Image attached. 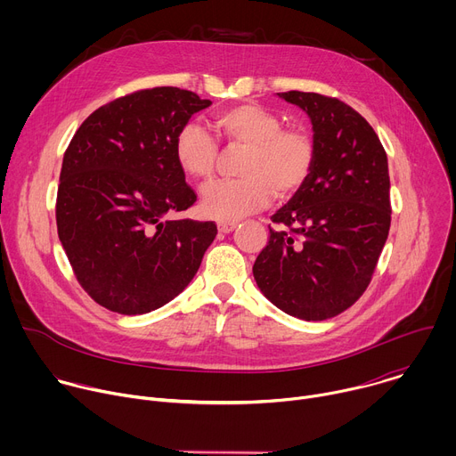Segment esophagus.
I'll return each mask as SVG.
<instances>
[{"mask_svg": "<svg viewBox=\"0 0 456 456\" xmlns=\"http://www.w3.org/2000/svg\"><path fill=\"white\" fill-rule=\"evenodd\" d=\"M234 227H236V224H234V222H218V231H220V232H224V234L232 232V231H234Z\"/></svg>", "mask_w": 456, "mask_h": 456, "instance_id": "obj_1", "label": "esophagus"}]
</instances>
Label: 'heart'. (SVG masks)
Wrapping results in <instances>:
<instances>
[{
    "label": "heart",
    "mask_w": 456,
    "mask_h": 456,
    "mask_svg": "<svg viewBox=\"0 0 456 456\" xmlns=\"http://www.w3.org/2000/svg\"><path fill=\"white\" fill-rule=\"evenodd\" d=\"M218 137L227 148H245L232 180H220L204 189L202 209L222 222L240 220L278 197L296 192L310 176L315 148L308 134L283 127L281 118L265 106L238 104L215 115ZM220 148L202 126L187 122L175 139L180 169L199 182L215 175Z\"/></svg>",
    "instance_id": "b5f03b06"
}]
</instances>
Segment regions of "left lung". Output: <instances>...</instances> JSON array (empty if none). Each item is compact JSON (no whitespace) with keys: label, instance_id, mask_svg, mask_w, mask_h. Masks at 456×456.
Here are the masks:
<instances>
[{"label":"left lung","instance_id":"obj_1","mask_svg":"<svg viewBox=\"0 0 456 456\" xmlns=\"http://www.w3.org/2000/svg\"><path fill=\"white\" fill-rule=\"evenodd\" d=\"M310 117L314 166L289 204L273 215L252 274L289 315L330 319L366 290L386 243L392 206L386 151L366 118L336 97L278 94Z\"/></svg>","mask_w":456,"mask_h":456}]
</instances>
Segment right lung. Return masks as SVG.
Instances as JSON below:
<instances>
[{
	"instance_id": "add662e5",
	"label": "right lung",
	"mask_w": 456,
	"mask_h": 456,
	"mask_svg": "<svg viewBox=\"0 0 456 456\" xmlns=\"http://www.w3.org/2000/svg\"><path fill=\"white\" fill-rule=\"evenodd\" d=\"M209 104L175 86L139 90L97 108L64 151L57 234L79 285L101 306L148 314L197 274L216 224L167 215L197 202L175 139Z\"/></svg>"
}]
</instances>
